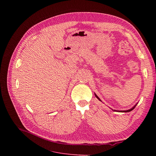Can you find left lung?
Masks as SVG:
<instances>
[{
    "label": "left lung",
    "mask_w": 156,
    "mask_h": 156,
    "mask_svg": "<svg viewBox=\"0 0 156 156\" xmlns=\"http://www.w3.org/2000/svg\"><path fill=\"white\" fill-rule=\"evenodd\" d=\"M94 94H95V97L97 98V99H99L100 101H101V100L100 99V98H99V97H98V96H97V95L95 94V93H94ZM137 104H138V103H136V104H135V105L133 106V107L132 108H131L130 109H128V110H126V111H117V110H113V109H112V110L113 111H115V112H128L132 111V110H133V109L135 108V106L137 105Z\"/></svg>",
    "instance_id": "obj_1"
}]
</instances>
